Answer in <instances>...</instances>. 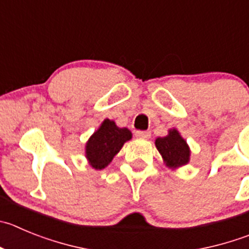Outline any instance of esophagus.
Wrapping results in <instances>:
<instances>
[{
    "label": "esophagus",
    "instance_id": "obj_1",
    "mask_svg": "<svg viewBox=\"0 0 249 249\" xmlns=\"http://www.w3.org/2000/svg\"><path fill=\"white\" fill-rule=\"evenodd\" d=\"M135 136L139 139H150L151 132L150 131H136Z\"/></svg>",
    "mask_w": 249,
    "mask_h": 249
}]
</instances>
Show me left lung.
Listing matches in <instances>:
<instances>
[{
  "instance_id": "1",
  "label": "left lung",
  "mask_w": 249,
  "mask_h": 249,
  "mask_svg": "<svg viewBox=\"0 0 249 249\" xmlns=\"http://www.w3.org/2000/svg\"><path fill=\"white\" fill-rule=\"evenodd\" d=\"M156 147L161 153L162 159L167 167L176 169L189 162L190 150L187 141L180 136L177 129H171L168 135L164 138H157Z\"/></svg>"
}]
</instances>
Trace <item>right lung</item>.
I'll return each mask as SVG.
<instances>
[{
  "label": "right lung",
  "instance_id": "right-lung-1",
  "mask_svg": "<svg viewBox=\"0 0 249 249\" xmlns=\"http://www.w3.org/2000/svg\"><path fill=\"white\" fill-rule=\"evenodd\" d=\"M132 134L126 127H118L113 120L106 119L86 143V157L94 169L108 166Z\"/></svg>",
  "mask_w": 249,
  "mask_h": 249
}]
</instances>
